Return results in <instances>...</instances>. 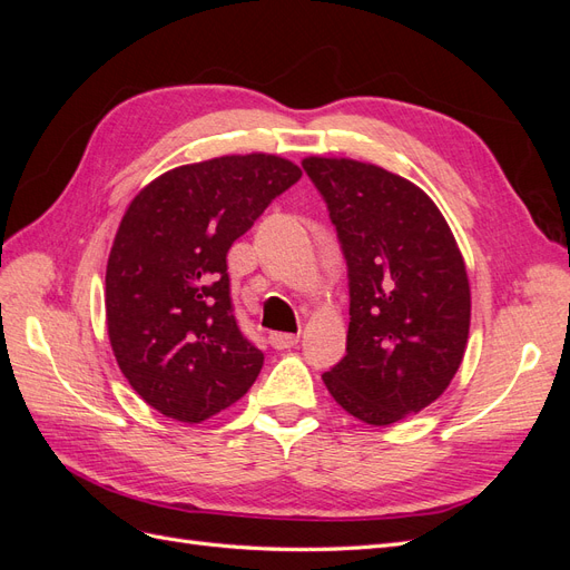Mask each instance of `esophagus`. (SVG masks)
<instances>
[{
  "label": "esophagus",
  "mask_w": 570,
  "mask_h": 570,
  "mask_svg": "<svg viewBox=\"0 0 570 570\" xmlns=\"http://www.w3.org/2000/svg\"><path fill=\"white\" fill-rule=\"evenodd\" d=\"M268 342L273 344L275 350H292V347H297L299 335H292V333H271V335H268Z\"/></svg>",
  "instance_id": "obj_1"
}]
</instances>
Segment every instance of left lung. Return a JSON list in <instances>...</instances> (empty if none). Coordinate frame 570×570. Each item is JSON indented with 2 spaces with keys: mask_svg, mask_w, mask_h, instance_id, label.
Instances as JSON below:
<instances>
[{
  "mask_svg": "<svg viewBox=\"0 0 570 570\" xmlns=\"http://www.w3.org/2000/svg\"><path fill=\"white\" fill-rule=\"evenodd\" d=\"M350 278L347 354L323 373L368 425L419 413L452 383L471 325L463 256L421 187L354 159L308 157Z\"/></svg>",
  "mask_w": 570,
  "mask_h": 570,
  "instance_id": "obj_1",
  "label": "left lung"
}]
</instances>
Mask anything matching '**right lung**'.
<instances>
[{
    "label": "right lung",
    "instance_id": "right-lung-1",
    "mask_svg": "<svg viewBox=\"0 0 570 570\" xmlns=\"http://www.w3.org/2000/svg\"><path fill=\"white\" fill-rule=\"evenodd\" d=\"M302 178L273 154L168 170L137 195L107 264V325L120 371L164 416L202 423L256 381L264 354L239 331L228 249Z\"/></svg>",
    "mask_w": 570,
    "mask_h": 570
}]
</instances>
